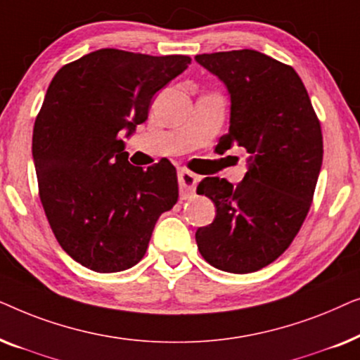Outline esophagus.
Returning a JSON list of instances; mask_svg holds the SVG:
<instances>
[{"label": "esophagus", "instance_id": "esophagus-1", "mask_svg": "<svg viewBox=\"0 0 360 360\" xmlns=\"http://www.w3.org/2000/svg\"><path fill=\"white\" fill-rule=\"evenodd\" d=\"M200 179L198 175H195L193 172L180 169L179 170V185H180V195L181 198H191L195 193L196 184H198Z\"/></svg>", "mask_w": 360, "mask_h": 360}]
</instances>
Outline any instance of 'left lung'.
I'll list each match as a JSON object with an SVG mask.
<instances>
[{
	"mask_svg": "<svg viewBox=\"0 0 360 360\" xmlns=\"http://www.w3.org/2000/svg\"><path fill=\"white\" fill-rule=\"evenodd\" d=\"M195 60L224 83L231 98L229 132L216 149L248 150L238 185L206 176L198 191L216 218L196 231L200 254L213 267L249 274L274 262L298 234L323 164L321 126L302 78L262 52L201 53Z\"/></svg>",
	"mask_w": 360,
	"mask_h": 360,
	"instance_id": "1",
	"label": "left lung"
}]
</instances>
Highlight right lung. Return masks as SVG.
Returning a JSON list of instances; mask_svg holds the SVG:
<instances>
[{
  "label": "right lung",
  "instance_id": "add662e5",
  "mask_svg": "<svg viewBox=\"0 0 360 360\" xmlns=\"http://www.w3.org/2000/svg\"><path fill=\"white\" fill-rule=\"evenodd\" d=\"M190 63L186 56L100 49L52 78L32 134L39 196L58 244L83 267L131 269L179 200L175 167L131 165L120 132L129 137L149 116L152 96Z\"/></svg>",
  "mask_w": 360,
  "mask_h": 360
}]
</instances>
